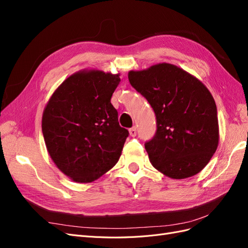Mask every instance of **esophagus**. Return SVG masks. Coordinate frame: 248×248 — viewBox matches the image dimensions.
Wrapping results in <instances>:
<instances>
[{
    "instance_id": "1",
    "label": "esophagus",
    "mask_w": 248,
    "mask_h": 248,
    "mask_svg": "<svg viewBox=\"0 0 248 248\" xmlns=\"http://www.w3.org/2000/svg\"><path fill=\"white\" fill-rule=\"evenodd\" d=\"M129 134L131 137H136L137 136V127L132 126L131 128H129Z\"/></svg>"
}]
</instances>
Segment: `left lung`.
<instances>
[{
	"label": "left lung",
	"mask_w": 248,
	"mask_h": 248,
	"mask_svg": "<svg viewBox=\"0 0 248 248\" xmlns=\"http://www.w3.org/2000/svg\"><path fill=\"white\" fill-rule=\"evenodd\" d=\"M128 79L155 112L156 132L145 142L152 166L172 179L197 175L218 146L217 108L209 90L167 63L130 71Z\"/></svg>",
	"instance_id": "left-lung-1"
}]
</instances>
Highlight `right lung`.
I'll use <instances>...</instances> for the list:
<instances>
[{
	"instance_id": "1",
	"label": "right lung",
	"mask_w": 248,
	"mask_h": 248,
	"mask_svg": "<svg viewBox=\"0 0 248 248\" xmlns=\"http://www.w3.org/2000/svg\"><path fill=\"white\" fill-rule=\"evenodd\" d=\"M98 70L69 77L43 111L42 133L56 166L73 181L92 182L118 162L129 132L110 103L120 82Z\"/></svg>"
}]
</instances>
